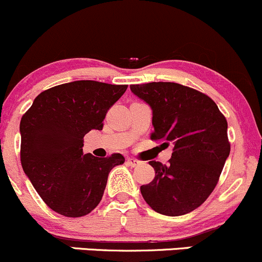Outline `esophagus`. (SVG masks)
<instances>
[{
  "mask_svg": "<svg viewBox=\"0 0 262 262\" xmlns=\"http://www.w3.org/2000/svg\"><path fill=\"white\" fill-rule=\"evenodd\" d=\"M127 162H128V165L132 166V167H136V166L141 165V161H140V160H137V159H134V157H130V159H127Z\"/></svg>",
  "mask_w": 262,
  "mask_h": 262,
  "instance_id": "34e87169",
  "label": "esophagus"
}]
</instances>
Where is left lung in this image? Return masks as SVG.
I'll use <instances>...</instances> for the list:
<instances>
[{
	"instance_id": "left-lung-1",
	"label": "left lung",
	"mask_w": 262,
	"mask_h": 262,
	"mask_svg": "<svg viewBox=\"0 0 262 262\" xmlns=\"http://www.w3.org/2000/svg\"><path fill=\"white\" fill-rule=\"evenodd\" d=\"M152 110L151 140L172 146L167 165L150 161L155 179L142 185V198L166 216L191 212L219 182L230 155L227 121L207 95L175 82L131 85Z\"/></svg>"
}]
</instances>
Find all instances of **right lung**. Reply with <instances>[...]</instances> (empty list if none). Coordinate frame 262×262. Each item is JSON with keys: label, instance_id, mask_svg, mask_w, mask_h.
<instances>
[{"label": "right lung", "instance_id": "add662e5", "mask_svg": "<svg viewBox=\"0 0 262 262\" xmlns=\"http://www.w3.org/2000/svg\"><path fill=\"white\" fill-rule=\"evenodd\" d=\"M127 85L82 80L41 92L22 116L21 165L45 204L60 215L81 217L103 196L121 154H83V136L102 130L106 114Z\"/></svg>", "mask_w": 262, "mask_h": 262}]
</instances>
